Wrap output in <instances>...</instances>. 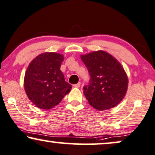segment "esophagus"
Returning <instances> with one entry per match:
<instances>
[{"label": "esophagus", "mask_w": 155, "mask_h": 155, "mask_svg": "<svg viewBox=\"0 0 155 155\" xmlns=\"http://www.w3.org/2000/svg\"><path fill=\"white\" fill-rule=\"evenodd\" d=\"M80 86H81V83H80V82H79L78 84H74V87H75V88H79Z\"/></svg>", "instance_id": "1"}]
</instances>
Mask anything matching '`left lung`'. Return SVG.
Wrapping results in <instances>:
<instances>
[{"instance_id":"obj_1","label":"left lung","mask_w":155,"mask_h":155,"mask_svg":"<svg viewBox=\"0 0 155 155\" xmlns=\"http://www.w3.org/2000/svg\"><path fill=\"white\" fill-rule=\"evenodd\" d=\"M90 74V81L84 87L88 104L98 110L117 106L126 94L128 79L120 63L105 51L81 55Z\"/></svg>"}]
</instances>
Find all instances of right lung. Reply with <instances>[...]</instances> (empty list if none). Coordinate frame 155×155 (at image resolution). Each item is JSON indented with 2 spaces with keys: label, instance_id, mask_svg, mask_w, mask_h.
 <instances>
[{
  "label": "right lung",
  "instance_id": "right-lung-1",
  "mask_svg": "<svg viewBox=\"0 0 155 155\" xmlns=\"http://www.w3.org/2000/svg\"><path fill=\"white\" fill-rule=\"evenodd\" d=\"M62 54L45 52L29 64L24 79V87L31 102L38 108L49 110L59 104L69 94L71 85L65 81L60 70Z\"/></svg>",
  "mask_w": 155,
  "mask_h": 155
}]
</instances>
